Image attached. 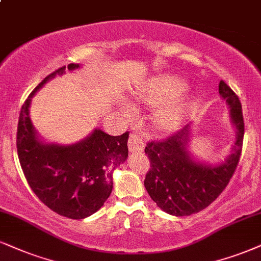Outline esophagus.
Wrapping results in <instances>:
<instances>
[{
    "label": "esophagus",
    "mask_w": 261,
    "mask_h": 261,
    "mask_svg": "<svg viewBox=\"0 0 261 261\" xmlns=\"http://www.w3.org/2000/svg\"><path fill=\"white\" fill-rule=\"evenodd\" d=\"M145 147L144 144V138L139 133H130L129 139H128V149L130 152H141Z\"/></svg>",
    "instance_id": "esophagus-1"
}]
</instances>
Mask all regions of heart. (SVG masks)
<instances>
[{
	"label": "heart",
	"instance_id": "1",
	"mask_svg": "<svg viewBox=\"0 0 261 261\" xmlns=\"http://www.w3.org/2000/svg\"><path fill=\"white\" fill-rule=\"evenodd\" d=\"M185 89V82H182L178 77L168 75L159 76L146 83L137 94V98L145 104L159 105L176 98ZM124 110L128 114L133 112V109L130 106H125ZM176 123H178V115L173 109H161L156 114V124L160 129L169 130L174 128Z\"/></svg>",
	"mask_w": 261,
	"mask_h": 261
}]
</instances>
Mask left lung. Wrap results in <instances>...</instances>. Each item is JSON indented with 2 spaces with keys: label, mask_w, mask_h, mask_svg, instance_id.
Returning <instances> with one entry per match:
<instances>
[{
  "label": "left lung",
  "mask_w": 261,
  "mask_h": 261,
  "mask_svg": "<svg viewBox=\"0 0 261 261\" xmlns=\"http://www.w3.org/2000/svg\"><path fill=\"white\" fill-rule=\"evenodd\" d=\"M220 95L230 106L231 121L237 129L231 155L219 166L195 162L186 145L189 127L185 125L163 140L147 143L145 153L150 160L144 185L150 197L166 213L184 217L198 213L218 198L232 178L242 152L244 121L239 96L224 81Z\"/></svg>",
  "instance_id": "obj_1"
}]
</instances>
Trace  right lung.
I'll use <instances>...</instances> for the list:
<instances>
[{
	"label": "right lung",
	"instance_id": "add662e5",
	"mask_svg": "<svg viewBox=\"0 0 261 261\" xmlns=\"http://www.w3.org/2000/svg\"><path fill=\"white\" fill-rule=\"evenodd\" d=\"M79 64H69L75 70ZM62 66L48 75L21 106L17 130L19 162L28 184L35 195L59 215L83 219L101 208L112 191V170L128 157L129 133L112 137L95 129L88 138L73 145L44 144L29 116L31 98L56 75H63Z\"/></svg>",
	"mask_w": 261,
	"mask_h": 261
}]
</instances>
